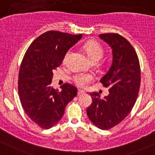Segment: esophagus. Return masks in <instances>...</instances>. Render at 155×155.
I'll return each mask as SVG.
<instances>
[{"instance_id":"1","label":"esophagus","mask_w":155,"mask_h":155,"mask_svg":"<svg viewBox=\"0 0 155 155\" xmlns=\"http://www.w3.org/2000/svg\"><path fill=\"white\" fill-rule=\"evenodd\" d=\"M85 93V92L83 90H81V89H78V95H81Z\"/></svg>"}]
</instances>
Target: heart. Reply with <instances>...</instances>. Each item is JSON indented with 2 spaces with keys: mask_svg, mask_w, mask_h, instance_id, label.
<instances>
[{
  "mask_svg": "<svg viewBox=\"0 0 155 155\" xmlns=\"http://www.w3.org/2000/svg\"><path fill=\"white\" fill-rule=\"evenodd\" d=\"M84 50L86 52L88 58L93 62H97L104 55V50L98 43L95 41H88L84 45ZM71 50H69L64 54L63 62H66L71 53ZM93 79V77L91 74L78 73L73 77V81L77 85L80 87H86L89 83Z\"/></svg>",
  "mask_w": 155,
  "mask_h": 155,
  "instance_id": "1",
  "label": "heart"
}]
</instances>
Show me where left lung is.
I'll use <instances>...</instances> for the list:
<instances>
[{"mask_svg":"<svg viewBox=\"0 0 155 155\" xmlns=\"http://www.w3.org/2000/svg\"><path fill=\"white\" fill-rule=\"evenodd\" d=\"M99 37L112 48V66L100 80L109 87L110 94L102 99L98 93H91L93 102L86 112L95 126L107 130L120 124L134 107L140 86V66L134 48L124 37L116 33Z\"/></svg>","mask_w":155,"mask_h":155,"instance_id":"obj_1","label":"left lung"}]
</instances>
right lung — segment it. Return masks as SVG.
<instances>
[{"label":"right lung","instance_id":"right-lung-1","mask_svg":"<svg viewBox=\"0 0 155 155\" xmlns=\"http://www.w3.org/2000/svg\"><path fill=\"white\" fill-rule=\"evenodd\" d=\"M82 34L48 31L29 45L19 67L18 93L21 106L32 121L48 129L62 119L67 104L77 95V88L68 83L58 91L51 86L53 71L62 64L66 52Z\"/></svg>","mask_w":155,"mask_h":155}]
</instances>
